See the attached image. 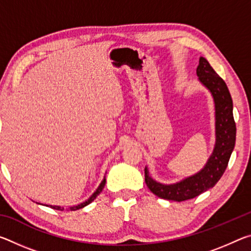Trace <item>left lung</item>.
<instances>
[{
	"mask_svg": "<svg viewBox=\"0 0 251 251\" xmlns=\"http://www.w3.org/2000/svg\"><path fill=\"white\" fill-rule=\"evenodd\" d=\"M199 82L211 93L215 101L216 143L211 156L201 172L176 184H161L150 176L145 167V182L152 194L163 199L184 201L212 188L224 175L236 143V123L232 114V100L224 79L216 73L205 57L199 58Z\"/></svg>",
	"mask_w": 251,
	"mask_h": 251,
	"instance_id": "8db88e82",
	"label": "left lung"
}]
</instances>
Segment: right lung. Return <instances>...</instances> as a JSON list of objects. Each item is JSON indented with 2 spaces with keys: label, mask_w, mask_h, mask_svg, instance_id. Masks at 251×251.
<instances>
[{
  "label": "right lung",
  "mask_w": 251,
  "mask_h": 251,
  "mask_svg": "<svg viewBox=\"0 0 251 251\" xmlns=\"http://www.w3.org/2000/svg\"><path fill=\"white\" fill-rule=\"evenodd\" d=\"M105 182H106V179L104 178L103 179V181L100 182V185L99 186V188L96 189V192L92 195V196L87 199L86 201H84V202H80L79 205H77V206H73V207H70L69 209L67 210H77V209H80V208H83V207H85V206H87L88 203H91L93 201H94V199L99 196V195L101 193V190H103V188H104V186H105ZM45 206H48V207H50V208H53V209H56V210H64V208L63 207H61V206H52V205H45Z\"/></svg>",
  "instance_id": "obj_1"
}]
</instances>
